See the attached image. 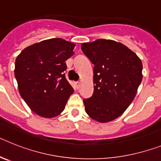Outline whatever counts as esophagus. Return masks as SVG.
<instances>
[{"label":"esophagus","instance_id":"obj_1","mask_svg":"<svg viewBox=\"0 0 161 161\" xmlns=\"http://www.w3.org/2000/svg\"><path fill=\"white\" fill-rule=\"evenodd\" d=\"M80 83L79 81H77V82H76V88H79V86H80Z\"/></svg>","mask_w":161,"mask_h":161}]
</instances>
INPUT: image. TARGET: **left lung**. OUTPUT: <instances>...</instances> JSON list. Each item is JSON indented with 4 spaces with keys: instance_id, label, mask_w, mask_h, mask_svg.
I'll return each instance as SVG.
<instances>
[{
    "instance_id": "1",
    "label": "left lung",
    "mask_w": 161,
    "mask_h": 161,
    "mask_svg": "<svg viewBox=\"0 0 161 161\" xmlns=\"http://www.w3.org/2000/svg\"><path fill=\"white\" fill-rule=\"evenodd\" d=\"M81 50L94 64V91L83 100L85 112L99 123L114 120L136 97L143 78L141 59L124 44L109 39L84 42Z\"/></svg>"
}]
</instances>
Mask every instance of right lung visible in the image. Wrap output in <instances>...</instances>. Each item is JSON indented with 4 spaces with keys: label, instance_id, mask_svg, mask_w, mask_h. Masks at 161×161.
Returning <instances> with one entry per match:
<instances>
[{
    "label": "right lung",
    "instance_id": "obj_1",
    "mask_svg": "<svg viewBox=\"0 0 161 161\" xmlns=\"http://www.w3.org/2000/svg\"><path fill=\"white\" fill-rule=\"evenodd\" d=\"M75 46L62 38H50L22 50L15 60L20 95L41 117L51 119L62 113L74 92L64 72Z\"/></svg>",
    "mask_w": 161,
    "mask_h": 161
}]
</instances>
